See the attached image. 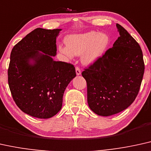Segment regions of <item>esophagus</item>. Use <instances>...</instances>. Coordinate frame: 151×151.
I'll use <instances>...</instances> for the list:
<instances>
[{"mask_svg": "<svg viewBox=\"0 0 151 151\" xmlns=\"http://www.w3.org/2000/svg\"><path fill=\"white\" fill-rule=\"evenodd\" d=\"M81 73V70H80V68L79 67H76V74H77V75H80Z\"/></svg>", "mask_w": 151, "mask_h": 151, "instance_id": "34e87169", "label": "esophagus"}]
</instances>
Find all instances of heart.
<instances>
[{"label":"heart","mask_w":151,"mask_h":151,"mask_svg":"<svg viewBox=\"0 0 151 151\" xmlns=\"http://www.w3.org/2000/svg\"><path fill=\"white\" fill-rule=\"evenodd\" d=\"M66 45H59L58 51L69 58L81 54L83 63L90 65L102 56L110 44L107 34L91 30L83 33L72 34L65 39Z\"/></svg>","instance_id":"heart-1"}]
</instances>
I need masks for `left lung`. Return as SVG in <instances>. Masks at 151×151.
<instances>
[{
	"mask_svg": "<svg viewBox=\"0 0 151 151\" xmlns=\"http://www.w3.org/2000/svg\"><path fill=\"white\" fill-rule=\"evenodd\" d=\"M116 27L120 37L113 47L81 73L87 83L89 107L102 116L118 114L131 105L144 73L140 46L123 26L117 24Z\"/></svg>",
	"mask_w": 151,
	"mask_h": 151,
	"instance_id": "8db88e82",
	"label": "left lung"
}]
</instances>
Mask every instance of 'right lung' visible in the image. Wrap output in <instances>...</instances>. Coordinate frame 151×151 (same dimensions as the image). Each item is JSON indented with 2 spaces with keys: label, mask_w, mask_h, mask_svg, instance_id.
Listing matches in <instances>:
<instances>
[{
  "label": "right lung",
  "mask_w": 151,
  "mask_h": 151,
  "mask_svg": "<svg viewBox=\"0 0 151 151\" xmlns=\"http://www.w3.org/2000/svg\"><path fill=\"white\" fill-rule=\"evenodd\" d=\"M60 30L36 28L11 51L9 90L18 107L33 117L56 115L61 109L65 90L76 77L73 65L52 58L56 55V37Z\"/></svg>",
  "instance_id": "1"
}]
</instances>
